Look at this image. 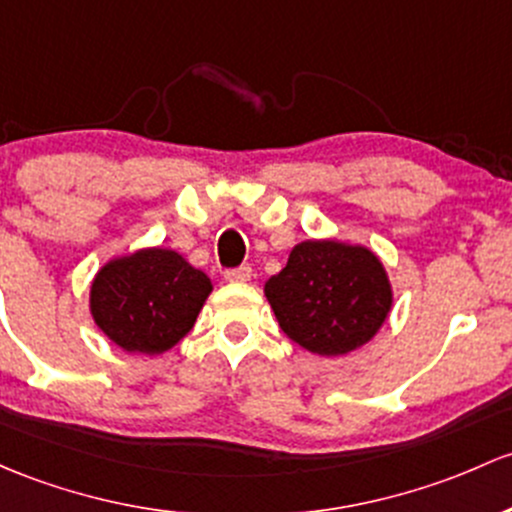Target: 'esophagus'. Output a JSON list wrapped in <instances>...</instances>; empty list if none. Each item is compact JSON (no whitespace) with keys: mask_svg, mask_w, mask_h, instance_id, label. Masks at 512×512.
Instances as JSON below:
<instances>
[{"mask_svg":"<svg viewBox=\"0 0 512 512\" xmlns=\"http://www.w3.org/2000/svg\"><path fill=\"white\" fill-rule=\"evenodd\" d=\"M250 277L252 270L247 265L235 267V270H225V279H228V282H250Z\"/></svg>","mask_w":512,"mask_h":512,"instance_id":"34e87169","label":"esophagus"}]
</instances>
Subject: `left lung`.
<instances>
[{"label": "left lung", "mask_w": 512, "mask_h": 512, "mask_svg": "<svg viewBox=\"0 0 512 512\" xmlns=\"http://www.w3.org/2000/svg\"><path fill=\"white\" fill-rule=\"evenodd\" d=\"M279 328L309 353L336 358L365 346L392 309L383 262L363 245L304 240L284 270L267 279Z\"/></svg>", "instance_id": "left-lung-1"}]
</instances>
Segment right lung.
Wrapping results in <instances>:
<instances>
[{
  "label": "right lung",
  "mask_w": 512,
  "mask_h": 512,
  "mask_svg": "<svg viewBox=\"0 0 512 512\" xmlns=\"http://www.w3.org/2000/svg\"><path fill=\"white\" fill-rule=\"evenodd\" d=\"M211 292L206 272L179 252L144 247L100 267L90 284V314L122 351L159 355L191 331Z\"/></svg>",
  "instance_id": "add662e5"
}]
</instances>
